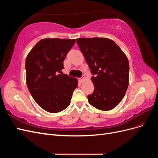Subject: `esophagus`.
I'll list each match as a JSON object with an SVG mask.
<instances>
[{
    "label": "esophagus",
    "instance_id": "34e87169",
    "mask_svg": "<svg viewBox=\"0 0 158 158\" xmlns=\"http://www.w3.org/2000/svg\"><path fill=\"white\" fill-rule=\"evenodd\" d=\"M85 78V77H84V76H83L82 77H81V78H79V81L80 82H83V80H84V79Z\"/></svg>",
    "mask_w": 158,
    "mask_h": 158
}]
</instances>
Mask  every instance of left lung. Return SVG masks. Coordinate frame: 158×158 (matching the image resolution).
Here are the masks:
<instances>
[{
	"label": "left lung",
	"mask_w": 158,
	"mask_h": 158,
	"mask_svg": "<svg viewBox=\"0 0 158 158\" xmlns=\"http://www.w3.org/2000/svg\"><path fill=\"white\" fill-rule=\"evenodd\" d=\"M76 42L93 75L95 89L88 95L89 103L103 111L115 107L128 85L127 56L115 43L107 38H78Z\"/></svg>",
	"instance_id": "1"
}]
</instances>
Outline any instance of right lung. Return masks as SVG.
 <instances>
[{"label": "right lung", "instance_id": "add662e5", "mask_svg": "<svg viewBox=\"0 0 158 158\" xmlns=\"http://www.w3.org/2000/svg\"><path fill=\"white\" fill-rule=\"evenodd\" d=\"M75 40L44 39L33 47L26 60V82L36 103L50 113H58L70 103L78 80L63 74V61Z\"/></svg>", "mask_w": 158, "mask_h": 158}]
</instances>
